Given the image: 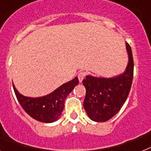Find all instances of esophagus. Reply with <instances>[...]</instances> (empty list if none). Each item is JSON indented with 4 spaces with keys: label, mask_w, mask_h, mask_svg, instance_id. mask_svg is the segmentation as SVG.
I'll list each match as a JSON object with an SVG mask.
<instances>
[{
    "label": "esophagus",
    "mask_w": 151,
    "mask_h": 151,
    "mask_svg": "<svg viewBox=\"0 0 151 151\" xmlns=\"http://www.w3.org/2000/svg\"><path fill=\"white\" fill-rule=\"evenodd\" d=\"M86 76V73L85 72H80L78 74V78L79 80V82H82V80L85 78V77Z\"/></svg>",
    "instance_id": "obj_1"
}]
</instances>
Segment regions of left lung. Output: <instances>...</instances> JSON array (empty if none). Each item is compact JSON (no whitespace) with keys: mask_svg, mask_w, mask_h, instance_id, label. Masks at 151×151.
Returning <instances> with one entry per match:
<instances>
[{"mask_svg":"<svg viewBox=\"0 0 151 151\" xmlns=\"http://www.w3.org/2000/svg\"><path fill=\"white\" fill-rule=\"evenodd\" d=\"M126 45L129 63L122 74L113 78L87 76L82 81L86 89L83 106L89 118L105 122L118 113L125 102L132 84L134 61L130 45Z\"/></svg>","mask_w":151,"mask_h":151,"instance_id":"left-lung-1","label":"left lung"}]
</instances>
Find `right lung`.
I'll list each match as a JSON object with an SVG mask.
<instances>
[{"instance_id":"1","label":"right lung","mask_w":151,"mask_h":151,"mask_svg":"<svg viewBox=\"0 0 151 151\" xmlns=\"http://www.w3.org/2000/svg\"><path fill=\"white\" fill-rule=\"evenodd\" d=\"M78 83V77H76L50 94L41 97H26L19 93L13 84V87L18 101L32 118L39 122L50 123L59 119L63 110L65 100Z\"/></svg>"}]
</instances>
